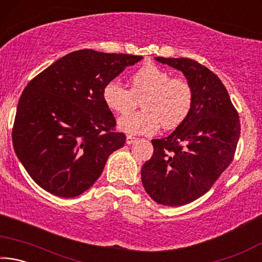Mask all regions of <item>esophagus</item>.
<instances>
[{
    "label": "esophagus",
    "instance_id": "esophagus-1",
    "mask_svg": "<svg viewBox=\"0 0 262 262\" xmlns=\"http://www.w3.org/2000/svg\"><path fill=\"white\" fill-rule=\"evenodd\" d=\"M136 141H137L136 137L132 136V135H128V136L126 137V143H127V144H133V143H134V142H136Z\"/></svg>",
    "mask_w": 262,
    "mask_h": 262
}]
</instances>
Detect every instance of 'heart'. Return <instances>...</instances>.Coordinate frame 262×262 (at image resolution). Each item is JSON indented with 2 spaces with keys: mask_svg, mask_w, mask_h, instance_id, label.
I'll return each instance as SVG.
<instances>
[{
  "mask_svg": "<svg viewBox=\"0 0 262 262\" xmlns=\"http://www.w3.org/2000/svg\"><path fill=\"white\" fill-rule=\"evenodd\" d=\"M130 88L118 79H111L103 89V100L119 114L132 112L141 103V112L119 119L118 128L127 134L151 135L159 126L173 129L180 126L193 107L192 84L184 77H172L171 73L154 63L142 66L132 75Z\"/></svg>",
  "mask_w": 262,
  "mask_h": 262,
  "instance_id": "obj_1",
  "label": "heart"
}]
</instances>
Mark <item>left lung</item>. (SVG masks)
Wrapping results in <instances>:
<instances>
[{"label":"left lung","mask_w":262,"mask_h":262,"mask_svg":"<svg viewBox=\"0 0 262 262\" xmlns=\"http://www.w3.org/2000/svg\"><path fill=\"white\" fill-rule=\"evenodd\" d=\"M156 60L183 72L194 101L188 118L171 135L151 141L154 155L142 166V184L159 205L184 206L206 194L232 162L241 121L211 70L187 57Z\"/></svg>","instance_id":"8db88e82"}]
</instances>
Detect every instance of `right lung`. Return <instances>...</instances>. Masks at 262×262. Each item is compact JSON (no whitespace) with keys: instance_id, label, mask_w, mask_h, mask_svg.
<instances>
[{"instance_id":"1","label":"right lung","mask_w":262,"mask_h":262,"mask_svg":"<svg viewBox=\"0 0 262 262\" xmlns=\"http://www.w3.org/2000/svg\"><path fill=\"white\" fill-rule=\"evenodd\" d=\"M142 56L79 50L61 57L24 89L12 128L17 157L48 193L75 198L99 178L126 135L103 89Z\"/></svg>"}]
</instances>
